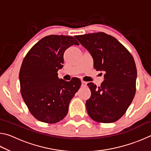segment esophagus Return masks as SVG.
<instances>
[{
    "mask_svg": "<svg viewBox=\"0 0 151 151\" xmlns=\"http://www.w3.org/2000/svg\"><path fill=\"white\" fill-rule=\"evenodd\" d=\"M81 83H82L81 84V86H83V87H86V85H87V83H86V82H85V81H82Z\"/></svg>",
    "mask_w": 151,
    "mask_h": 151,
    "instance_id": "34e87169",
    "label": "esophagus"
}]
</instances>
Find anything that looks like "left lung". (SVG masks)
<instances>
[{"mask_svg": "<svg viewBox=\"0 0 151 151\" xmlns=\"http://www.w3.org/2000/svg\"><path fill=\"white\" fill-rule=\"evenodd\" d=\"M90 52L96 70L104 72L101 86L87 84L91 96L86 101L89 116L111 123L121 118L136 93L137 67L131 52L111 35L98 32L75 36Z\"/></svg>", "mask_w": 151, "mask_h": 151, "instance_id": "8db88e82", "label": "left lung"}]
</instances>
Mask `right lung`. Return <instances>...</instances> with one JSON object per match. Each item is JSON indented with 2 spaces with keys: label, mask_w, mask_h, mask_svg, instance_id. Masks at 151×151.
<instances>
[{
  "label": "right lung",
  "mask_w": 151,
  "mask_h": 151,
  "mask_svg": "<svg viewBox=\"0 0 151 151\" xmlns=\"http://www.w3.org/2000/svg\"><path fill=\"white\" fill-rule=\"evenodd\" d=\"M79 43L71 36L49 35L33 46L25 56L19 73L20 93L38 121L56 123L66 116L70 101L81 85L78 78H58L65 51Z\"/></svg>",
  "instance_id": "1"
}]
</instances>
